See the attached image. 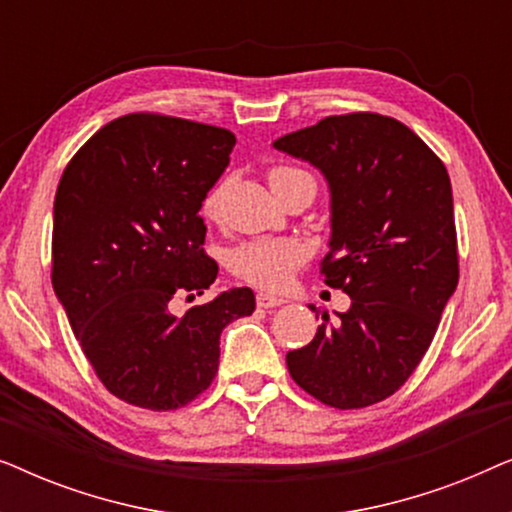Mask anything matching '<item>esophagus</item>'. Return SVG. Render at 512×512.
<instances>
[{
    "mask_svg": "<svg viewBox=\"0 0 512 512\" xmlns=\"http://www.w3.org/2000/svg\"><path fill=\"white\" fill-rule=\"evenodd\" d=\"M256 305L263 307V310H270V307H279L284 305V298L272 296V293H256Z\"/></svg>",
    "mask_w": 512,
    "mask_h": 512,
    "instance_id": "esophagus-1",
    "label": "esophagus"
}]
</instances>
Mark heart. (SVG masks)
I'll use <instances>...</instances> for the list:
<instances>
[{
	"label": "heart",
	"instance_id": "1",
	"mask_svg": "<svg viewBox=\"0 0 512 512\" xmlns=\"http://www.w3.org/2000/svg\"><path fill=\"white\" fill-rule=\"evenodd\" d=\"M268 181L277 198L296 191V188H312L317 193V181L310 172L291 165L270 167ZM216 207V195L205 202L209 214ZM303 261V249L291 240H251L233 249L230 254V270L244 282L261 286L268 291H279L289 284L293 270Z\"/></svg>",
	"mask_w": 512,
	"mask_h": 512
}]
</instances>
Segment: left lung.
Returning a JSON list of instances; mask_svg holds the SVG:
<instances>
[{
	"mask_svg": "<svg viewBox=\"0 0 512 512\" xmlns=\"http://www.w3.org/2000/svg\"><path fill=\"white\" fill-rule=\"evenodd\" d=\"M275 146L310 160L333 195L321 277L352 307L286 354L293 382L319 403L359 410L396 394L424 359L459 282L452 186L408 125L373 111L326 116Z\"/></svg>",
	"mask_w": 512,
	"mask_h": 512,
	"instance_id": "left-lung-1",
	"label": "left lung"
}]
</instances>
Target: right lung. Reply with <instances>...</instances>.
I'll return each mask as SVG.
<instances>
[{"label": "right lung", "mask_w": 512, "mask_h": 512, "mask_svg": "<svg viewBox=\"0 0 512 512\" xmlns=\"http://www.w3.org/2000/svg\"><path fill=\"white\" fill-rule=\"evenodd\" d=\"M226 128L128 114L95 132L62 172L53 207L55 296L95 375L121 401L177 410L209 389L219 338L256 310L254 291L202 296L219 275L207 256L202 200L230 163Z\"/></svg>", "instance_id": "obj_1"}]
</instances>
